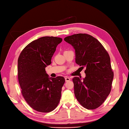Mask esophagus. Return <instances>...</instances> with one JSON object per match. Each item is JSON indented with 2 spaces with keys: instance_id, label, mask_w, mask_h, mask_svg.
<instances>
[{
  "instance_id": "1",
  "label": "esophagus",
  "mask_w": 129,
  "mask_h": 129,
  "mask_svg": "<svg viewBox=\"0 0 129 129\" xmlns=\"http://www.w3.org/2000/svg\"><path fill=\"white\" fill-rule=\"evenodd\" d=\"M70 80H71V79H70L69 77H65V81H66V82H68Z\"/></svg>"
}]
</instances>
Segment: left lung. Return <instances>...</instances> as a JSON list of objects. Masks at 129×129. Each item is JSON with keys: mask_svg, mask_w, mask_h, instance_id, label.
Listing matches in <instances>:
<instances>
[{"mask_svg": "<svg viewBox=\"0 0 129 129\" xmlns=\"http://www.w3.org/2000/svg\"><path fill=\"white\" fill-rule=\"evenodd\" d=\"M64 40L75 49L76 63L85 68L83 80L73 79L77 100L87 109L99 108L110 93L114 79L108 53L100 41L87 34H74Z\"/></svg>", "mask_w": 129, "mask_h": 129, "instance_id": "8db88e82", "label": "left lung"}]
</instances>
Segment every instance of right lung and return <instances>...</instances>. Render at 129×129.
Instances as JSON below:
<instances>
[{"label":"right lung","instance_id":"obj_1","mask_svg":"<svg viewBox=\"0 0 129 129\" xmlns=\"http://www.w3.org/2000/svg\"><path fill=\"white\" fill-rule=\"evenodd\" d=\"M62 38L44 37L34 40L22 50L18 60V76L24 99L34 110L49 112L59 103L62 87L65 82L62 76L49 77L45 68Z\"/></svg>","mask_w":129,"mask_h":129}]
</instances>
